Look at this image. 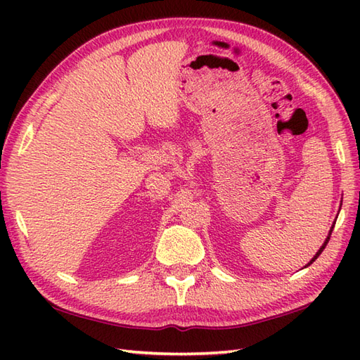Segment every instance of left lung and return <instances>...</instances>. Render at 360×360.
<instances>
[{
  "label": "left lung",
  "instance_id": "left-lung-1",
  "mask_svg": "<svg viewBox=\"0 0 360 360\" xmlns=\"http://www.w3.org/2000/svg\"><path fill=\"white\" fill-rule=\"evenodd\" d=\"M333 229H334V226H333V227H331V231H330V235H328V238H326V240H325V243H323V246H322V248H320V249H319V252H317V254H316V255H314V258H312V259H311V262H309V263H308V266H309V264H312V263H314V262H316V259H317V257H319V255H320V254H322V252H323V249H325V248H326V244H328V241H330V236H331V233H333Z\"/></svg>",
  "mask_w": 360,
  "mask_h": 360
}]
</instances>
